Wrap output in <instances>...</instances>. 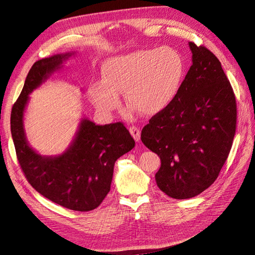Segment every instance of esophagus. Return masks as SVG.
<instances>
[{
	"mask_svg": "<svg viewBox=\"0 0 255 255\" xmlns=\"http://www.w3.org/2000/svg\"><path fill=\"white\" fill-rule=\"evenodd\" d=\"M129 133L130 135L133 136V138L135 139V141H139L140 140V130L136 127H130L129 128Z\"/></svg>",
	"mask_w": 255,
	"mask_h": 255,
	"instance_id": "1",
	"label": "esophagus"
}]
</instances>
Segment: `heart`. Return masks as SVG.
Returning <instances> with one entry per match:
<instances>
[{"label": "heart", "mask_w": 255, "mask_h": 255, "mask_svg": "<svg viewBox=\"0 0 255 255\" xmlns=\"http://www.w3.org/2000/svg\"><path fill=\"white\" fill-rule=\"evenodd\" d=\"M184 72V59L171 47L112 56L102 64V80L89 85V98L98 111L111 115L120 110V95L125 94L129 113L154 116L173 102Z\"/></svg>", "instance_id": "obj_1"}]
</instances>
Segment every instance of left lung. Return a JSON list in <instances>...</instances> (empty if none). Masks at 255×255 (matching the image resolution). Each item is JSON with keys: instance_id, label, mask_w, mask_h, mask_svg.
<instances>
[{"instance_id": "left-lung-1", "label": "left lung", "mask_w": 255, "mask_h": 255, "mask_svg": "<svg viewBox=\"0 0 255 255\" xmlns=\"http://www.w3.org/2000/svg\"><path fill=\"white\" fill-rule=\"evenodd\" d=\"M192 64L179 94L152 117L141 141L160 158L158 188L174 199L201 194L217 179L232 146L236 100L219 59L189 42Z\"/></svg>"}]
</instances>
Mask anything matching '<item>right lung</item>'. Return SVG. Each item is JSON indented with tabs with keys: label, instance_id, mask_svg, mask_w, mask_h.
Masks as SVG:
<instances>
[{
	"label": "right lung",
	"instance_id": "right-lung-1",
	"mask_svg": "<svg viewBox=\"0 0 255 255\" xmlns=\"http://www.w3.org/2000/svg\"><path fill=\"white\" fill-rule=\"evenodd\" d=\"M75 55L76 52H66L36 61L12 106L10 128L19 164L28 183L56 204L88 212L101 204L110 192L116 160L135 146L127 128L121 122L98 126L83 116L68 148L51 156L41 155L30 146L24 128L29 95Z\"/></svg>",
	"mask_w": 255,
	"mask_h": 255
}]
</instances>
